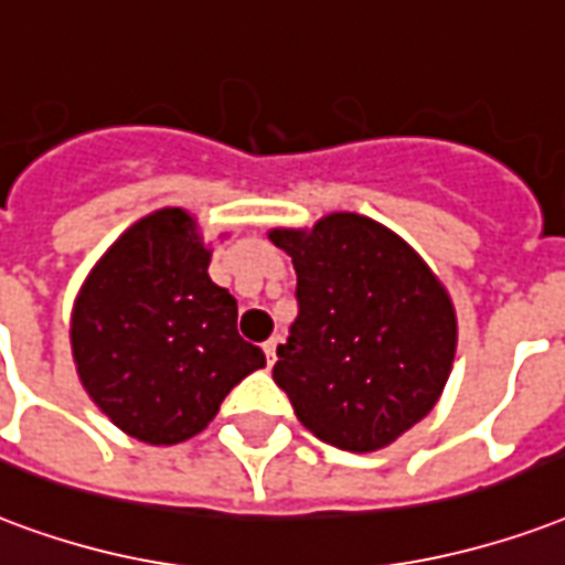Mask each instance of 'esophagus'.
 <instances>
[{"label":"esophagus","instance_id":"1","mask_svg":"<svg viewBox=\"0 0 565 565\" xmlns=\"http://www.w3.org/2000/svg\"><path fill=\"white\" fill-rule=\"evenodd\" d=\"M278 344H281V338H269L266 344H263V353H266V362L275 365V359H278Z\"/></svg>","mask_w":565,"mask_h":565}]
</instances>
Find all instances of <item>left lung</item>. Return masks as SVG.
Listing matches in <instances>:
<instances>
[{"instance_id":"obj_1","label":"left lung","mask_w":565,"mask_h":565,"mask_svg":"<svg viewBox=\"0 0 565 565\" xmlns=\"http://www.w3.org/2000/svg\"><path fill=\"white\" fill-rule=\"evenodd\" d=\"M269 239L294 257L299 302L275 383L323 443L347 452L395 443L431 413L452 371L446 287L407 242L356 212Z\"/></svg>"}]
</instances>
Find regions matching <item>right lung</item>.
<instances>
[{
  "label": "right lung",
  "mask_w": 565,
  "mask_h": 565,
  "mask_svg": "<svg viewBox=\"0 0 565 565\" xmlns=\"http://www.w3.org/2000/svg\"><path fill=\"white\" fill-rule=\"evenodd\" d=\"M209 257L185 209H158L113 242L71 311L83 388L152 446L203 431L230 388L266 365L236 329V299L209 278Z\"/></svg>",
  "instance_id": "add662e5"
}]
</instances>
